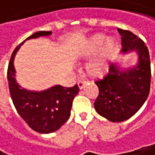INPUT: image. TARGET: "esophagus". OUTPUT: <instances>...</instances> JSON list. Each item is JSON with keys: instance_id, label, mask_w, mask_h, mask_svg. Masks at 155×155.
Here are the masks:
<instances>
[{"instance_id": "obj_1", "label": "esophagus", "mask_w": 155, "mask_h": 155, "mask_svg": "<svg viewBox=\"0 0 155 155\" xmlns=\"http://www.w3.org/2000/svg\"><path fill=\"white\" fill-rule=\"evenodd\" d=\"M85 84H86V81H84V80H79L78 81V86H79L80 89L84 88Z\"/></svg>"}]
</instances>
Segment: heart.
Here are the masks:
<instances>
[{
  "label": "heart",
  "instance_id": "obj_1",
  "mask_svg": "<svg viewBox=\"0 0 155 155\" xmlns=\"http://www.w3.org/2000/svg\"><path fill=\"white\" fill-rule=\"evenodd\" d=\"M104 41V36L101 34H97L95 36H92L90 39H88L84 45L80 49V54L82 56H91L97 53L101 45H103ZM116 47V44L114 40L108 39L101 49L100 54L93 58L90 62L87 64L86 70L87 72L95 77L102 76L106 70H107V58L108 56L114 51Z\"/></svg>",
  "mask_w": 155,
  "mask_h": 155
}]
</instances>
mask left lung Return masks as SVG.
<instances>
[{"label":"left lung","mask_w":155,"mask_h":155,"mask_svg":"<svg viewBox=\"0 0 155 155\" xmlns=\"http://www.w3.org/2000/svg\"><path fill=\"white\" fill-rule=\"evenodd\" d=\"M123 53L136 51L138 66L121 71L111 64L109 72L95 84L98 96L94 106L97 112L111 122H123L132 117L147 99L151 87V61L144 41L129 31L118 28Z\"/></svg>","instance_id":"obj_1"}]
</instances>
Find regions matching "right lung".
Returning a JSON list of instances; mask_svg holds the SVG:
<instances>
[{
    "mask_svg": "<svg viewBox=\"0 0 155 155\" xmlns=\"http://www.w3.org/2000/svg\"><path fill=\"white\" fill-rule=\"evenodd\" d=\"M51 33L38 31L25 41ZM24 41L15 47L8 65L7 79L11 98L16 111L31 129L43 134L55 132L69 119L72 101L79 92V87L77 84L72 87L55 85L45 91L33 92L19 86L15 79L14 58Z\"/></svg>",
    "mask_w": 155,
    "mask_h": 155,
    "instance_id": "add662e5",
    "label": "right lung"
}]
</instances>
